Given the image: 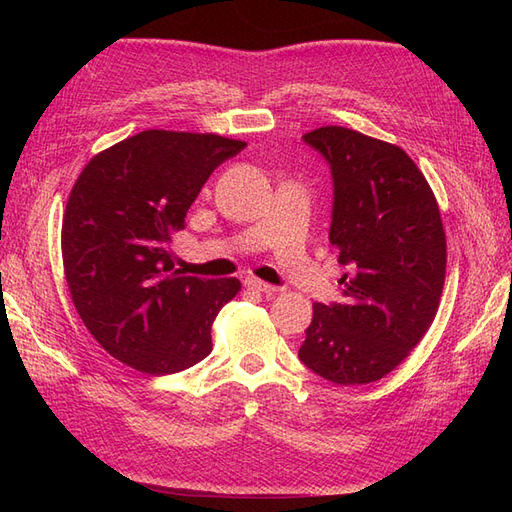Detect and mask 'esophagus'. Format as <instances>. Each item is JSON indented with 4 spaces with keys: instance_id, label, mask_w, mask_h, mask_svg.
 Returning a JSON list of instances; mask_svg holds the SVG:
<instances>
[{
    "instance_id": "esophagus-1",
    "label": "esophagus",
    "mask_w": 512,
    "mask_h": 512,
    "mask_svg": "<svg viewBox=\"0 0 512 512\" xmlns=\"http://www.w3.org/2000/svg\"><path fill=\"white\" fill-rule=\"evenodd\" d=\"M245 288H247V290H254V292H262V294H275V292H277L275 286L260 282V280H256V277H247V280H245Z\"/></svg>"
}]
</instances>
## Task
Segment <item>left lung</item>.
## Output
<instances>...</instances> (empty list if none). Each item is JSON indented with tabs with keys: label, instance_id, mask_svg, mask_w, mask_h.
I'll return each instance as SVG.
<instances>
[{
	"label": "left lung",
	"instance_id": "obj_1",
	"mask_svg": "<svg viewBox=\"0 0 512 512\" xmlns=\"http://www.w3.org/2000/svg\"><path fill=\"white\" fill-rule=\"evenodd\" d=\"M305 143L331 164L329 241L350 267L344 303H314L299 359L333 384L384 378L421 342L446 275L438 200L408 153L342 126L307 132Z\"/></svg>",
	"mask_w": 512,
	"mask_h": 512
}]
</instances>
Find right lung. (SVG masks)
<instances>
[{
  "label": "right lung",
  "instance_id": "1",
  "mask_svg": "<svg viewBox=\"0 0 512 512\" xmlns=\"http://www.w3.org/2000/svg\"><path fill=\"white\" fill-rule=\"evenodd\" d=\"M245 145L220 134L145 130L81 170L61 224V258L76 312L117 361L166 376L211 352V324L241 282L173 271L170 239L209 175Z\"/></svg>",
  "mask_w": 512,
  "mask_h": 512
}]
</instances>
